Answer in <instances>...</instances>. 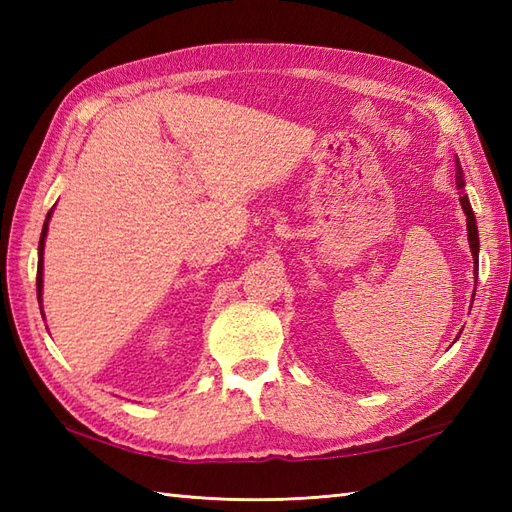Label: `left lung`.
Returning <instances> with one entry per match:
<instances>
[{
	"instance_id": "8db88e82",
	"label": "left lung",
	"mask_w": 512,
	"mask_h": 512,
	"mask_svg": "<svg viewBox=\"0 0 512 512\" xmlns=\"http://www.w3.org/2000/svg\"><path fill=\"white\" fill-rule=\"evenodd\" d=\"M455 184H458V189H464V173H462V165L458 158H455ZM460 204H462V211L466 215V233H469V246L473 253V270H475V281H477V264H480L477 262V255H480V237H477L475 215H473L469 198H466V193H462ZM473 297H475V292H473Z\"/></svg>"
}]
</instances>
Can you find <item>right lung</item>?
I'll use <instances>...</instances> for the list:
<instances>
[{"label": "right lung", "mask_w": 512, "mask_h": 512, "mask_svg": "<svg viewBox=\"0 0 512 512\" xmlns=\"http://www.w3.org/2000/svg\"><path fill=\"white\" fill-rule=\"evenodd\" d=\"M50 215H52V211L48 213L46 222H43V231H41V239H39V264H37V299H39V303H41V290H43V244H46Z\"/></svg>", "instance_id": "right-lung-1"}]
</instances>
